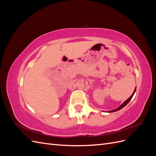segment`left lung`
<instances>
[{"label":"left lung","mask_w":156,"mask_h":156,"mask_svg":"<svg viewBox=\"0 0 156 156\" xmlns=\"http://www.w3.org/2000/svg\"><path fill=\"white\" fill-rule=\"evenodd\" d=\"M135 90H136V87H135V90H134V92H133V93L132 94V95L127 99V100H126L123 103H122V104L119 107H118L117 108H116V109H114V110H112V111H107V112H115V111H119V110H120L121 108H122L123 107H124L127 103H128L129 102V101L131 100V98H133V95H134V94H135Z\"/></svg>","instance_id":"1"}]
</instances>
